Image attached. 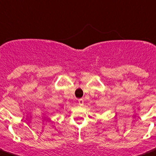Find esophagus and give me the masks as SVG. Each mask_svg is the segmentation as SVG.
<instances>
[{
    "label": "esophagus",
    "instance_id": "34e87169",
    "mask_svg": "<svg viewBox=\"0 0 156 156\" xmlns=\"http://www.w3.org/2000/svg\"><path fill=\"white\" fill-rule=\"evenodd\" d=\"M78 103H79V105L83 106V105H84V100L82 98H80V99H78Z\"/></svg>",
    "mask_w": 156,
    "mask_h": 156
}]
</instances>
